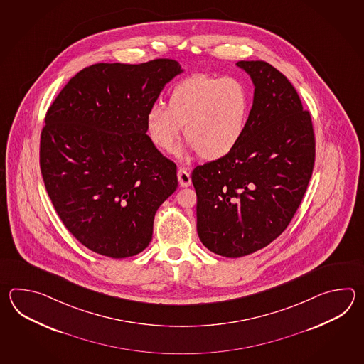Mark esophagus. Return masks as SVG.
<instances>
[{
	"label": "esophagus",
	"instance_id": "obj_1",
	"mask_svg": "<svg viewBox=\"0 0 364 364\" xmlns=\"http://www.w3.org/2000/svg\"><path fill=\"white\" fill-rule=\"evenodd\" d=\"M177 176H178L181 187H188L191 185V176L188 171H186L185 168H179Z\"/></svg>",
	"mask_w": 364,
	"mask_h": 364
}]
</instances>
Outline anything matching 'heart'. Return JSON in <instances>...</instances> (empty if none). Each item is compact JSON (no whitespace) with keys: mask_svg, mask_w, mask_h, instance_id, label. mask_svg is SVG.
Returning <instances> with one entry per match:
<instances>
[{"mask_svg":"<svg viewBox=\"0 0 364 364\" xmlns=\"http://www.w3.org/2000/svg\"><path fill=\"white\" fill-rule=\"evenodd\" d=\"M251 108V92L243 80L195 74L171 88L166 108H149L146 134L156 148L171 152L185 127L193 151L204 160H218L232 154L243 139Z\"/></svg>","mask_w":364,"mask_h":364,"instance_id":"obj_1","label":"heart"}]
</instances>
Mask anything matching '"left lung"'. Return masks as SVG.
I'll use <instances>...</instances> for the list:
<instances>
[{
    "label": "left lung",
    "instance_id": "left-lung-1",
    "mask_svg": "<svg viewBox=\"0 0 364 364\" xmlns=\"http://www.w3.org/2000/svg\"><path fill=\"white\" fill-rule=\"evenodd\" d=\"M237 66L255 87L247 132L232 154L191 176L199 238L225 257L250 255L287 229L315 164L311 114L287 77L268 62Z\"/></svg>",
    "mask_w": 364,
    "mask_h": 364
}]
</instances>
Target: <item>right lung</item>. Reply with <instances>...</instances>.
<instances>
[{
    "label": "right lung",
    "instance_id": "obj_1",
    "mask_svg": "<svg viewBox=\"0 0 364 364\" xmlns=\"http://www.w3.org/2000/svg\"><path fill=\"white\" fill-rule=\"evenodd\" d=\"M183 70L174 60L95 63L62 88L40 136V169L66 229L122 259L152 240L156 210L178 186L176 164L146 134V114Z\"/></svg>",
    "mask_w": 364,
    "mask_h": 364
}]
</instances>
